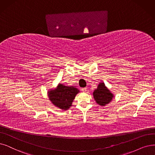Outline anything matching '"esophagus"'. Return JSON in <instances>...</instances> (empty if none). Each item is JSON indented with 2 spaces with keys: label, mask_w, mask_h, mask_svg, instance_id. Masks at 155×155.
<instances>
[{
  "label": "esophagus",
  "mask_w": 155,
  "mask_h": 155,
  "mask_svg": "<svg viewBox=\"0 0 155 155\" xmlns=\"http://www.w3.org/2000/svg\"><path fill=\"white\" fill-rule=\"evenodd\" d=\"M86 90H87V88H81V91H86Z\"/></svg>",
  "instance_id": "1"
}]
</instances>
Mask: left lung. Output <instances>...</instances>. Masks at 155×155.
I'll return each instance as SVG.
<instances>
[{
    "label": "left lung",
    "mask_w": 155,
    "mask_h": 155,
    "mask_svg": "<svg viewBox=\"0 0 155 155\" xmlns=\"http://www.w3.org/2000/svg\"><path fill=\"white\" fill-rule=\"evenodd\" d=\"M93 95L97 103L103 106L109 103L113 97V94L106 87L103 83H101L98 84L97 88L95 90Z\"/></svg>",
    "instance_id": "8db88e82"
}]
</instances>
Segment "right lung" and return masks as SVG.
I'll return each instance as SVG.
<instances>
[{"label": "right lung", "mask_w": 155, "mask_h": 155, "mask_svg": "<svg viewBox=\"0 0 155 155\" xmlns=\"http://www.w3.org/2000/svg\"><path fill=\"white\" fill-rule=\"evenodd\" d=\"M79 91L72 86L59 84L57 89L49 91V100L60 109L67 110L72 106V102Z\"/></svg>", "instance_id": "add662e5"}]
</instances>
